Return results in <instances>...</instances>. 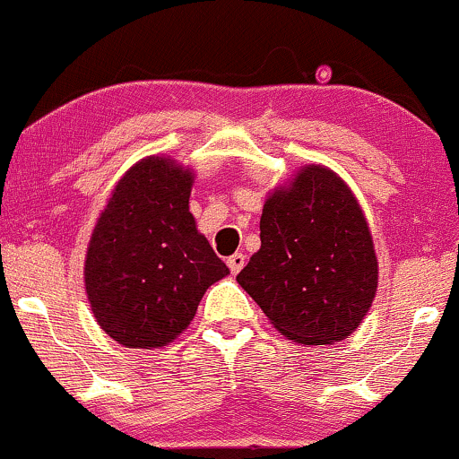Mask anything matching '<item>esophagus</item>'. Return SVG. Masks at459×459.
Segmentation results:
<instances>
[{"instance_id":"1","label":"esophagus","mask_w":459,"mask_h":459,"mask_svg":"<svg viewBox=\"0 0 459 459\" xmlns=\"http://www.w3.org/2000/svg\"><path fill=\"white\" fill-rule=\"evenodd\" d=\"M226 263H229V270H230V272L239 273L241 267L246 265V256L241 255V252H235L233 256H229V259H226Z\"/></svg>"}]
</instances>
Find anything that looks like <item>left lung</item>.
I'll use <instances>...</instances> for the list:
<instances>
[{"label": "left lung", "mask_w": 459, "mask_h": 459, "mask_svg": "<svg viewBox=\"0 0 459 459\" xmlns=\"http://www.w3.org/2000/svg\"><path fill=\"white\" fill-rule=\"evenodd\" d=\"M237 282L296 343L350 336L377 289L373 239L351 189L328 168H302L267 198L261 247Z\"/></svg>", "instance_id": "obj_1"}]
</instances>
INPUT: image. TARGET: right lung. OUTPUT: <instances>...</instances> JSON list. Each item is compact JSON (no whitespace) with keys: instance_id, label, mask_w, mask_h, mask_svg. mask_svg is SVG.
Masks as SVG:
<instances>
[{"instance_id":"1","label":"right lung","mask_w":459,"mask_h":459,"mask_svg":"<svg viewBox=\"0 0 459 459\" xmlns=\"http://www.w3.org/2000/svg\"><path fill=\"white\" fill-rule=\"evenodd\" d=\"M194 177L166 157L131 166L99 218L86 291L99 325L125 347H163L229 267L189 213Z\"/></svg>"}]
</instances>
